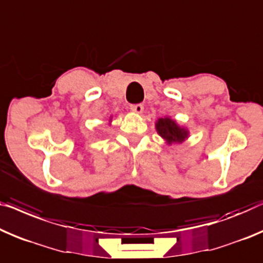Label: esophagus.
Segmentation results:
<instances>
[{
	"mask_svg": "<svg viewBox=\"0 0 263 263\" xmlns=\"http://www.w3.org/2000/svg\"><path fill=\"white\" fill-rule=\"evenodd\" d=\"M144 109V106L142 104H135V105H131V111L135 112V113H142Z\"/></svg>",
	"mask_w": 263,
	"mask_h": 263,
	"instance_id": "34e87169",
	"label": "esophagus"
}]
</instances>
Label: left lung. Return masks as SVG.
<instances>
[{"label": "left lung", "mask_w": 263, "mask_h": 263, "mask_svg": "<svg viewBox=\"0 0 263 263\" xmlns=\"http://www.w3.org/2000/svg\"><path fill=\"white\" fill-rule=\"evenodd\" d=\"M156 131L167 145L181 144L189 138V130L177 124L170 117H163L156 121Z\"/></svg>", "instance_id": "obj_1"}]
</instances>
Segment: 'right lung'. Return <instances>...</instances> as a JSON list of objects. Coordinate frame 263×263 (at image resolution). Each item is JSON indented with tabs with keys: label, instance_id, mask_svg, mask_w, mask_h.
Wrapping results in <instances>:
<instances>
[{
	"label": "right lung",
	"instance_id": "right-lung-1",
	"mask_svg": "<svg viewBox=\"0 0 263 263\" xmlns=\"http://www.w3.org/2000/svg\"><path fill=\"white\" fill-rule=\"evenodd\" d=\"M111 121H112V117H111V118H109V123H111Z\"/></svg>",
	"mask_w": 263,
	"mask_h": 263
}]
</instances>
